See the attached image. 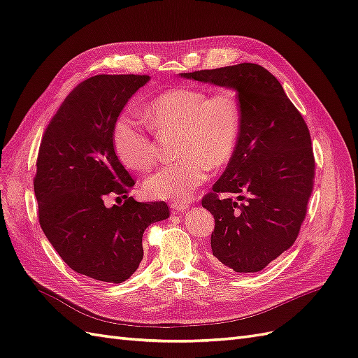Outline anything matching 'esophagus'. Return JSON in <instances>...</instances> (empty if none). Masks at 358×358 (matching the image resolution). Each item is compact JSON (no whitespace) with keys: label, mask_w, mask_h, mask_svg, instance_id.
<instances>
[{"label":"esophagus","mask_w":358,"mask_h":358,"mask_svg":"<svg viewBox=\"0 0 358 358\" xmlns=\"http://www.w3.org/2000/svg\"><path fill=\"white\" fill-rule=\"evenodd\" d=\"M170 208H171V210L173 212H183V210H187L189 206L187 204V203H180V201H176V203H171L170 204Z\"/></svg>","instance_id":"34e87169"}]
</instances>
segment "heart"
<instances>
[{"instance_id":"1","label":"heart","mask_w":358,"mask_h":358,"mask_svg":"<svg viewBox=\"0 0 358 358\" xmlns=\"http://www.w3.org/2000/svg\"><path fill=\"white\" fill-rule=\"evenodd\" d=\"M148 119L159 134L178 133L180 157L145 180L146 196L157 200H187L208 180L210 169L229 164L239 143L241 106L230 90L166 91L149 103ZM113 149L122 164L133 170H149L157 159L148 124L129 112L116 119Z\"/></svg>"}]
</instances>
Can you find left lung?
<instances>
[{
	"mask_svg": "<svg viewBox=\"0 0 358 358\" xmlns=\"http://www.w3.org/2000/svg\"><path fill=\"white\" fill-rule=\"evenodd\" d=\"M180 76L237 92L239 143L201 206L215 218V263L239 273L259 272L292 246L305 221L315 178L308 125L282 85L258 64Z\"/></svg>",
	"mask_w": 358,
	"mask_h": 358,
	"instance_id": "obj_1",
	"label": "left lung"
}]
</instances>
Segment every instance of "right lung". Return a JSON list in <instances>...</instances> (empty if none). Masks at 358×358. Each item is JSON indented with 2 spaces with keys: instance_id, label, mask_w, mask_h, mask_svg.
<instances>
[{
  "instance_id": "add662e5",
  "label": "right lung",
  "mask_w": 358,
  "mask_h": 358,
  "mask_svg": "<svg viewBox=\"0 0 358 358\" xmlns=\"http://www.w3.org/2000/svg\"><path fill=\"white\" fill-rule=\"evenodd\" d=\"M148 74H96L66 96L41 137L34 176L38 221L74 272L121 284L143 258L146 227L169 218L164 201L138 203L113 149V127ZM109 196L121 205L106 206Z\"/></svg>"
}]
</instances>
